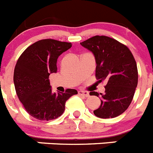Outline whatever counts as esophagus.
Masks as SVG:
<instances>
[{
  "instance_id": "esophagus-1",
  "label": "esophagus",
  "mask_w": 153,
  "mask_h": 153,
  "mask_svg": "<svg viewBox=\"0 0 153 153\" xmlns=\"http://www.w3.org/2000/svg\"><path fill=\"white\" fill-rule=\"evenodd\" d=\"M78 93H79V95L83 96V97H87L90 96V93H89V92L83 91V90H79V91H78Z\"/></svg>"
}]
</instances>
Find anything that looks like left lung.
Here are the masks:
<instances>
[{
  "label": "left lung",
  "instance_id": "8db88e82",
  "mask_svg": "<svg viewBox=\"0 0 153 153\" xmlns=\"http://www.w3.org/2000/svg\"><path fill=\"white\" fill-rule=\"evenodd\" d=\"M95 58L96 76L105 81V93L101 95V104L93 113L102 119L114 118L126 111L134 96L138 83L136 60L126 46L109 36H95L80 43Z\"/></svg>",
  "mask_w": 153,
  "mask_h": 153
}]
</instances>
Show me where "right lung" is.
Segmentation results:
<instances>
[{"mask_svg":"<svg viewBox=\"0 0 153 153\" xmlns=\"http://www.w3.org/2000/svg\"><path fill=\"white\" fill-rule=\"evenodd\" d=\"M72 47L71 43L45 39L36 42L24 51L16 63L13 83L19 100L31 117L52 120L60 117L65 102L77 91L52 92L49 76L56 73L60 55Z\"/></svg>","mask_w":153,"mask_h":153,"instance_id":"add662e5","label":"right lung"}]
</instances>
